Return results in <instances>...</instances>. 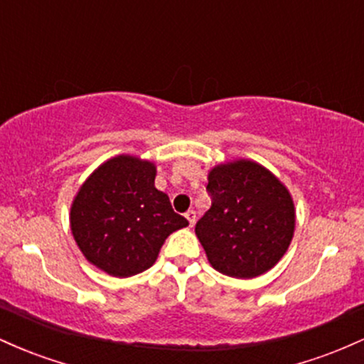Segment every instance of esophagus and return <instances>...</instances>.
I'll return each instance as SVG.
<instances>
[{"label":"esophagus","instance_id":"1","mask_svg":"<svg viewBox=\"0 0 364 364\" xmlns=\"http://www.w3.org/2000/svg\"><path fill=\"white\" fill-rule=\"evenodd\" d=\"M185 217L188 219V223H190L191 228H193L195 223H196V212L195 210H188L186 214H185Z\"/></svg>","mask_w":364,"mask_h":364}]
</instances>
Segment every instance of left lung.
<instances>
[{
    "mask_svg": "<svg viewBox=\"0 0 364 364\" xmlns=\"http://www.w3.org/2000/svg\"><path fill=\"white\" fill-rule=\"evenodd\" d=\"M212 205L195 225L208 262L220 274L253 279L282 258L294 235V203L263 166L235 161L208 173Z\"/></svg>",
    "mask_w": 364,
    "mask_h": 364,
    "instance_id": "left-lung-1",
    "label": "left lung"
}]
</instances>
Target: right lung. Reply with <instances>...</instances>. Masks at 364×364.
Returning a JSON list of instances; mask_svg holds the SVG:
<instances>
[{
  "label": "right lung",
  "mask_w": 364,
  "mask_h": 364,
  "mask_svg": "<svg viewBox=\"0 0 364 364\" xmlns=\"http://www.w3.org/2000/svg\"><path fill=\"white\" fill-rule=\"evenodd\" d=\"M154 181L156 166L133 156L112 157L87 178L70 224L92 265L114 277L140 274L154 265L166 237L186 228Z\"/></svg>",
  "instance_id": "add662e5"
}]
</instances>
